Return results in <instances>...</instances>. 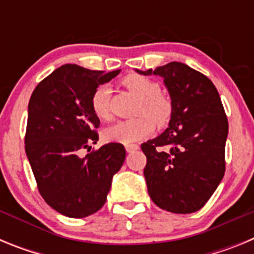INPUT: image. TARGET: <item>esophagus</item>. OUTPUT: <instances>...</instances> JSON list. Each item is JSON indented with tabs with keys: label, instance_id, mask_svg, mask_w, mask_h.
Segmentation results:
<instances>
[{
	"label": "esophagus",
	"instance_id": "obj_1",
	"mask_svg": "<svg viewBox=\"0 0 254 254\" xmlns=\"http://www.w3.org/2000/svg\"><path fill=\"white\" fill-rule=\"evenodd\" d=\"M136 150H138V145H127L126 146V151L127 152H133Z\"/></svg>",
	"mask_w": 254,
	"mask_h": 254
}]
</instances>
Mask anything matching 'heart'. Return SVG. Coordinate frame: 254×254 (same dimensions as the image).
I'll list each match as a JSON object with an SVG mask.
<instances>
[{
  "label": "heart",
  "instance_id": "heart-1",
  "mask_svg": "<svg viewBox=\"0 0 254 254\" xmlns=\"http://www.w3.org/2000/svg\"><path fill=\"white\" fill-rule=\"evenodd\" d=\"M123 85L140 99L134 112L136 116H149L159 125H163L169 120L172 107L169 100L160 94V85L158 82L140 75H129L123 80ZM111 87L108 85H100L91 96L93 112L100 120L111 118ZM152 132L154 122L148 117H138L136 120L120 121L108 126L103 131V137L108 142L122 143L127 146L146 138Z\"/></svg>",
  "mask_w": 254,
  "mask_h": 254
}]
</instances>
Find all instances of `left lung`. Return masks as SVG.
<instances>
[{"instance_id":"obj_1","label":"left lung","mask_w":254,"mask_h":254,"mask_svg":"<svg viewBox=\"0 0 254 254\" xmlns=\"http://www.w3.org/2000/svg\"><path fill=\"white\" fill-rule=\"evenodd\" d=\"M140 75L160 76L172 100L168 128L141 145L152 202L174 214L198 211L225 173L226 120L221 99L208 77L182 62Z\"/></svg>"}]
</instances>
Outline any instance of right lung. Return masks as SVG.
<instances>
[{
  "instance_id": "add662e5",
  "label": "right lung",
  "mask_w": 254,
  "mask_h": 254,
  "mask_svg": "<svg viewBox=\"0 0 254 254\" xmlns=\"http://www.w3.org/2000/svg\"><path fill=\"white\" fill-rule=\"evenodd\" d=\"M120 72L64 64L38 84L29 100L26 156L44 201L64 216L86 217L100 210L125 161V147L117 142L78 155L99 138L91 96Z\"/></svg>"
}]
</instances>
